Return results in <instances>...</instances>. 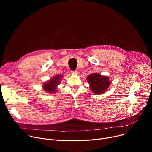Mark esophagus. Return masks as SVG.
I'll list each match as a JSON object with an SVG mask.
<instances>
[{"label":"esophagus","instance_id":"34e87169","mask_svg":"<svg viewBox=\"0 0 152 152\" xmlns=\"http://www.w3.org/2000/svg\"><path fill=\"white\" fill-rule=\"evenodd\" d=\"M77 73H78L77 71H71V74L72 75H77Z\"/></svg>","mask_w":152,"mask_h":152}]
</instances>
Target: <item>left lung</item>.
<instances>
[{"label":"left lung","mask_w":152,"mask_h":152,"mask_svg":"<svg viewBox=\"0 0 152 152\" xmlns=\"http://www.w3.org/2000/svg\"><path fill=\"white\" fill-rule=\"evenodd\" d=\"M91 91L97 95L105 92L111 84L110 78L99 73H92L86 77Z\"/></svg>","instance_id":"obj_1"}]
</instances>
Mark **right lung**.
I'll use <instances>...</instances> for the list:
<instances>
[{"mask_svg":"<svg viewBox=\"0 0 152 152\" xmlns=\"http://www.w3.org/2000/svg\"><path fill=\"white\" fill-rule=\"evenodd\" d=\"M62 78V75H57L50 79L47 82H45L42 85L44 91L50 94L57 92V87L60 83V80Z\"/></svg>","mask_w":152,"mask_h":152,"instance_id":"add662e5","label":"right lung"}]
</instances>
